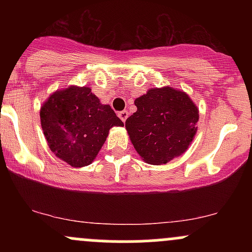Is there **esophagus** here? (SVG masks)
Listing matches in <instances>:
<instances>
[{
    "label": "esophagus",
    "instance_id": "obj_1",
    "mask_svg": "<svg viewBox=\"0 0 252 252\" xmlns=\"http://www.w3.org/2000/svg\"><path fill=\"white\" fill-rule=\"evenodd\" d=\"M128 111H126V110H124V111H121L120 114H118V117L121 118V121H122V122H126V118H128Z\"/></svg>",
    "mask_w": 252,
    "mask_h": 252
}]
</instances>
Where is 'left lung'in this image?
<instances>
[{
  "label": "left lung",
  "instance_id": "1",
  "mask_svg": "<svg viewBox=\"0 0 252 252\" xmlns=\"http://www.w3.org/2000/svg\"><path fill=\"white\" fill-rule=\"evenodd\" d=\"M136 112L126 121L132 146L144 162L164 164L184 154L196 134L199 109L182 90L149 89L136 98Z\"/></svg>",
  "mask_w": 252,
  "mask_h": 252
}]
</instances>
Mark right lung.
<instances>
[{
    "instance_id": "right-lung-1",
    "label": "right lung",
    "mask_w": 252,
    "mask_h": 252,
    "mask_svg": "<svg viewBox=\"0 0 252 252\" xmlns=\"http://www.w3.org/2000/svg\"><path fill=\"white\" fill-rule=\"evenodd\" d=\"M40 121L51 152L72 167L94 162L112 126L124 124L86 86L57 90L42 104Z\"/></svg>"
}]
</instances>
